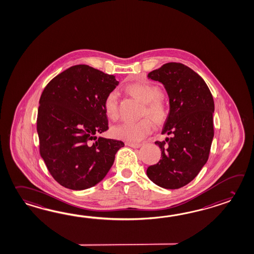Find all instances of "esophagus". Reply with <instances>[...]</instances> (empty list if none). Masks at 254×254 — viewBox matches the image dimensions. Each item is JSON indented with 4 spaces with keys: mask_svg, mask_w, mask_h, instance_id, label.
<instances>
[{
    "mask_svg": "<svg viewBox=\"0 0 254 254\" xmlns=\"http://www.w3.org/2000/svg\"><path fill=\"white\" fill-rule=\"evenodd\" d=\"M127 145L131 147H135V148L140 147L142 146V144L140 143H132V142H127Z\"/></svg>",
    "mask_w": 254,
    "mask_h": 254,
    "instance_id": "obj_1",
    "label": "esophagus"
}]
</instances>
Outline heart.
Segmentation results:
<instances>
[{"mask_svg": "<svg viewBox=\"0 0 254 254\" xmlns=\"http://www.w3.org/2000/svg\"><path fill=\"white\" fill-rule=\"evenodd\" d=\"M130 94L146 103L145 113L157 120H163L167 115L164 102L159 98L161 92L155 85L147 83H134L127 87ZM104 110L109 119H116L119 115L118 92L111 91L104 100ZM153 122L149 119H144L137 122L127 121L112 128V135L119 139L128 142H138L144 139L152 132Z\"/></svg>", "mask_w": 254, "mask_h": 254, "instance_id": "obj_1", "label": "heart"}]
</instances>
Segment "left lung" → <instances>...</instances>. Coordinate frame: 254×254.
<instances>
[{
    "instance_id": "1",
    "label": "left lung",
    "mask_w": 254,
    "mask_h": 254,
    "mask_svg": "<svg viewBox=\"0 0 254 254\" xmlns=\"http://www.w3.org/2000/svg\"><path fill=\"white\" fill-rule=\"evenodd\" d=\"M164 85L169 113L156 141L161 159L149 166L147 175L156 185L176 190L193 181L208 161L214 136V101L209 87L196 72L181 63H168L147 74Z\"/></svg>"
}]
</instances>
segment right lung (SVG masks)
Listing matches in <instances>:
<instances>
[{"instance_id": "obj_1", "label": "right lung", "mask_w": 254, "mask_h": 254, "mask_svg": "<svg viewBox=\"0 0 254 254\" xmlns=\"http://www.w3.org/2000/svg\"><path fill=\"white\" fill-rule=\"evenodd\" d=\"M119 81L86 64L52 79L40 97V154L50 174L64 188L94 187L111 169L124 142L96 135L108 129L104 100Z\"/></svg>"}]
</instances>
